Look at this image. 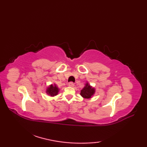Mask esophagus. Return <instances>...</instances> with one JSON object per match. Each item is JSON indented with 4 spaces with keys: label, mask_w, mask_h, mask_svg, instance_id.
Here are the masks:
<instances>
[{
    "label": "esophagus",
    "mask_w": 147,
    "mask_h": 147,
    "mask_svg": "<svg viewBox=\"0 0 147 147\" xmlns=\"http://www.w3.org/2000/svg\"><path fill=\"white\" fill-rule=\"evenodd\" d=\"M68 85L71 87H73L74 86V83L73 82H70L69 83Z\"/></svg>",
    "instance_id": "34e87169"
}]
</instances>
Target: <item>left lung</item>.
I'll return each mask as SVG.
<instances>
[{
    "label": "left lung",
    "instance_id": "1",
    "mask_svg": "<svg viewBox=\"0 0 147 147\" xmlns=\"http://www.w3.org/2000/svg\"><path fill=\"white\" fill-rule=\"evenodd\" d=\"M95 93V89L92 88L88 83L86 84V86L84 87L83 90L81 91L80 94L83 97L85 98H91V96L94 94Z\"/></svg>",
    "mask_w": 147,
    "mask_h": 147
}]
</instances>
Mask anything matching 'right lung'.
I'll use <instances>...</instances> for the list:
<instances>
[{
  "instance_id": "1",
  "label": "right lung",
  "mask_w": 147,
  "mask_h": 147,
  "mask_svg": "<svg viewBox=\"0 0 147 147\" xmlns=\"http://www.w3.org/2000/svg\"><path fill=\"white\" fill-rule=\"evenodd\" d=\"M58 92H59V89L55 85L53 86L52 85L50 86V87H49L47 90V93L51 96H54V95H57Z\"/></svg>"
}]
</instances>
